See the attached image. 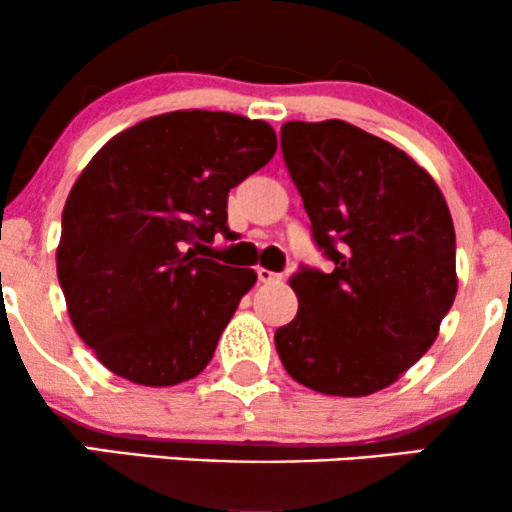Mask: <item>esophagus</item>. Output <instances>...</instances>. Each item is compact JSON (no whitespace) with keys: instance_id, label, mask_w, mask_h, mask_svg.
Instances as JSON below:
<instances>
[{"instance_id":"obj_1","label":"esophagus","mask_w":512,"mask_h":512,"mask_svg":"<svg viewBox=\"0 0 512 512\" xmlns=\"http://www.w3.org/2000/svg\"><path fill=\"white\" fill-rule=\"evenodd\" d=\"M257 279H260L262 284H272V281L281 279V274L269 272V269H264V267H257Z\"/></svg>"}]
</instances>
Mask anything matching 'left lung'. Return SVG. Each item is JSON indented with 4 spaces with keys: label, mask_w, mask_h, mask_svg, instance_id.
<instances>
[{
    "label": "left lung",
    "mask_w": 512,
    "mask_h": 512,
    "mask_svg": "<svg viewBox=\"0 0 512 512\" xmlns=\"http://www.w3.org/2000/svg\"><path fill=\"white\" fill-rule=\"evenodd\" d=\"M281 151L334 269L291 276L298 313L276 351L310 390L373 395L431 349L455 301L450 209L414 158L344 120L286 122Z\"/></svg>",
    "instance_id": "obj_1"
}]
</instances>
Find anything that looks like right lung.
<instances>
[{
    "instance_id": "right-lung-1",
    "label": "right lung",
    "mask_w": 512,
    "mask_h": 512,
    "mask_svg": "<svg viewBox=\"0 0 512 512\" xmlns=\"http://www.w3.org/2000/svg\"><path fill=\"white\" fill-rule=\"evenodd\" d=\"M274 129L211 110H175L115 134L62 211L57 279L76 334L137 385L185 383L207 368L252 269L197 250L228 228V192L267 166Z\"/></svg>"
}]
</instances>
